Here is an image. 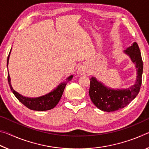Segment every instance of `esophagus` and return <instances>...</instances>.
I'll return each mask as SVG.
<instances>
[{"mask_svg":"<svg viewBox=\"0 0 149 149\" xmlns=\"http://www.w3.org/2000/svg\"><path fill=\"white\" fill-rule=\"evenodd\" d=\"M79 72L81 74H85V73H87V70L85 69V68L84 66H80L79 68Z\"/></svg>","mask_w":149,"mask_h":149,"instance_id":"esophagus-1","label":"esophagus"}]
</instances>
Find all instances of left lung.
I'll return each instance as SVG.
<instances>
[{"label":"left lung","mask_w":149,"mask_h":149,"mask_svg":"<svg viewBox=\"0 0 149 149\" xmlns=\"http://www.w3.org/2000/svg\"><path fill=\"white\" fill-rule=\"evenodd\" d=\"M123 52L135 64L137 77L134 85L127 89H115L106 86L95 77L90 79L89 93L91 99L96 107L104 112H114L124 108L137 97L140 91L143 64L139 47L134 42Z\"/></svg>","instance_id":"left-lung-1"}]
</instances>
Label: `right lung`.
Returning a JSON list of instances; mask_svg holds the SVG:
<instances>
[{
  "label": "right lung",
  "instance_id": "obj_1",
  "mask_svg": "<svg viewBox=\"0 0 149 149\" xmlns=\"http://www.w3.org/2000/svg\"><path fill=\"white\" fill-rule=\"evenodd\" d=\"M12 50V49H11ZM11 50L10 51L8 54V58H7V67L8 65L9 58L10 55ZM73 78V75H70V76L66 79V81L62 82L58 85L56 89H54L53 91H50L48 94L45 95L43 96L35 98H29L26 97L24 96L20 95L19 93L16 92V91L14 90L11 85V79L10 77L9 73L8 72V81L10 88L13 93V94L15 95L19 102H21L22 104L26 106V107L29 108L30 110H36V111H45L49 110L54 108L57 105L58 103L60 101L61 99L62 95L64 92L65 85L67 84V82L69 81L72 80Z\"/></svg>",
  "mask_w": 149,
  "mask_h": 149
}]
</instances>
